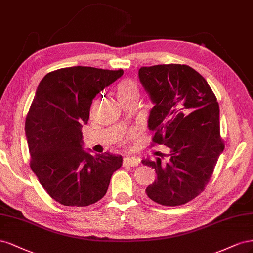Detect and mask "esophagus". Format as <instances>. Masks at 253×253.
<instances>
[{
	"label": "esophagus",
	"instance_id": "34e87169",
	"mask_svg": "<svg viewBox=\"0 0 253 253\" xmlns=\"http://www.w3.org/2000/svg\"><path fill=\"white\" fill-rule=\"evenodd\" d=\"M123 164L129 165V167H136L139 164V160L134 157H126L123 160Z\"/></svg>",
	"mask_w": 253,
	"mask_h": 253
}]
</instances>
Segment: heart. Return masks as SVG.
Instances as JSON below:
<instances>
[{"label":"heart","mask_w":253,"mask_h":253,"mask_svg":"<svg viewBox=\"0 0 253 253\" xmlns=\"http://www.w3.org/2000/svg\"><path fill=\"white\" fill-rule=\"evenodd\" d=\"M134 93H138V86L132 81L126 79V81H123L119 84L117 89V95L119 99L132 95Z\"/></svg>","instance_id":"heart-1"}]
</instances>
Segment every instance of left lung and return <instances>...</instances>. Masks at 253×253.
Returning <instances> with one entry per match:
<instances>
[{
  "mask_svg": "<svg viewBox=\"0 0 253 253\" xmlns=\"http://www.w3.org/2000/svg\"><path fill=\"white\" fill-rule=\"evenodd\" d=\"M139 79L154 104L148 117L153 142L170 148L168 162L142 159L157 172L145 193L163 206L186 204L204 191L223 151L217 99L206 79L185 64L142 67Z\"/></svg>",
  "mask_w": 253,
  "mask_h": 253,
  "instance_id": "8db88e82",
  "label": "left lung"
}]
</instances>
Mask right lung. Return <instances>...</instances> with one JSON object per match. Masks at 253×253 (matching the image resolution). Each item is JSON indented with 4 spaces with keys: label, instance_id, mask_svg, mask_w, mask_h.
<instances>
[{
    "label": "right lung",
    "instance_id": "obj_1",
    "mask_svg": "<svg viewBox=\"0 0 253 253\" xmlns=\"http://www.w3.org/2000/svg\"><path fill=\"white\" fill-rule=\"evenodd\" d=\"M123 70L70 67L42 78L25 121L31 169L50 197L69 207L102 199L121 155L93 156L84 148L82 128L88 124L92 100L120 78Z\"/></svg>",
    "mask_w": 253,
    "mask_h": 253
}]
</instances>
